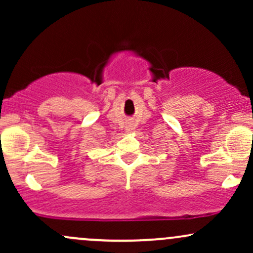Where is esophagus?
Returning a JSON list of instances; mask_svg holds the SVG:
<instances>
[{"label": "esophagus", "mask_w": 253, "mask_h": 253, "mask_svg": "<svg viewBox=\"0 0 253 253\" xmlns=\"http://www.w3.org/2000/svg\"><path fill=\"white\" fill-rule=\"evenodd\" d=\"M133 129H134V126H133L132 124H128L126 126V132L127 133H130V132H133Z\"/></svg>", "instance_id": "obj_1"}]
</instances>
